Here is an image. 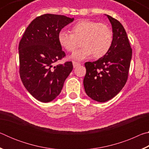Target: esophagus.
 I'll use <instances>...</instances> for the list:
<instances>
[{"instance_id":"obj_1","label":"esophagus","mask_w":149,"mask_h":149,"mask_svg":"<svg viewBox=\"0 0 149 149\" xmlns=\"http://www.w3.org/2000/svg\"><path fill=\"white\" fill-rule=\"evenodd\" d=\"M72 63H73V65H74V68L77 67V66H78V65H80V63L77 62H75V61H73Z\"/></svg>"}]
</instances>
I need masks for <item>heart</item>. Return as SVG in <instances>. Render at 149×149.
I'll use <instances>...</instances> for the list:
<instances>
[{"label":"heart","mask_w":149,"mask_h":149,"mask_svg":"<svg viewBox=\"0 0 149 149\" xmlns=\"http://www.w3.org/2000/svg\"><path fill=\"white\" fill-rule=\"evenodd\" d=\"M71 32L61 30L58 35V42L66 51L74 52L81 41L82 48L75 51L72 58L82 60L93 54L95 58L105 56L113 43V31L107 24L83 19L72 27Z\"/></svg>","instance_id":"1"}]
</instances>
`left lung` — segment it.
Returning a JSON list of instances; mask_svg holds the SVG:
<instances>
[{
    "label": "left lung",
    "mask_w": 149,
    "mask_h": 149,
    "mask_svg": "<svg viewBox=\"0 0 149 149\" xmlns=\"http://www.w3.org/2000/svg\"><path fill=\"white\" fill-rule=\"evenodd\" d=\"M107 16L114 35L111 49L97 61L85 63V91L90 98L100 102L112 99L124 87L132 56V49L124 27L116 19Z\"/></svg>",
    "instance_id": "left-lung-1"
}]
</instances>
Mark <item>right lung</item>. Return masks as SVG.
Segmentation results:
<instances>
[{"mask_svg": "<svg viewBox=\"0 0 149 149\" xmlns=\"http://www.w3.org/2000/svg\"><path fill=\"white\" fill-rule=\"evenodd\" d=\"M73 21L74 17L64 15L46 14L37 16L29 24L20 40V78L28 92L39 101L49 102L54 100L72 71L71 61L54 64L65 56L58 35Z\"/></svg>", "mask_w": 149, "mask_h": 149, "instance_id": "add662e5", "label": "right lung"}]
</instances>
